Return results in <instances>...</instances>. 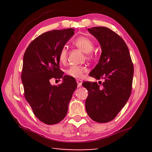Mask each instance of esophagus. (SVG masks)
Masks as SVG:
<instances>
[{
  "mask_svg": "<svg viewBox=\"0 0 152 152\" xmlns=\"http://www.w3.org/2000/svg\"><path fill=\"white\" fill-rule=\"evenodd\" d=\"M76 82H77V84H78V87H81L82 81L80 80H76Z\"/></svg>",
  "mask_w": 152,
  "mask_h": 152,
  "instance_id": "obj_1",
  "label": "esophagus"
}]
</instances>
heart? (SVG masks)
<instances>
[{
    "label": "heart",
    "instance_id": "obj_1",
    "mask_svg": "<svg viewBox=\"0 0 152 152\" xmlns=\"http://www.w3.org/2000/svg\"><path fill=\"white\" fill-rule=\"evenodd\" d=\"M73 44L86 53V59L92 58L91 52L94 50V43L88 37L82 36V37L76 38L73 42ZM67 58H68L67 49L66 48H63L61 50L60 55H59V60H60V63L64 64L67 61ZM87 70H88V69L86 66H71L66 70V74L74 78H81L83 76L84 74L86 72Z\"/></svg>",
    "mask_w": 152,
    "mask_h": 152
}]
</instances>
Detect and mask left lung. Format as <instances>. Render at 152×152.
Instances as JSON below:
<instances>
[{"mask_svg": "<svg viewBox=\"0 0 152 152\" xmlns=\"http://www.w3.org/2000/svg\"><path fill=\"white\" fill-rule=\"evenodd\" d=\"M101 45L99 63L89 75L104 79L102 86L96 82H84L88 95L85 102L87 114L94 121L107 123L114 119L132 93L133 65L129 51L120 36L104 27L88 29Z\"/></svg>", "mask_w": 152, "mask_h": 152, "instance_id": "8db88e82", "label": "left lung"}]
</instances>
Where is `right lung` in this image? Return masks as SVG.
I'll list each match as a JSON object with an SVG mask.
<instances>
[{"label": "right lung", "mask_w": 152, "mask_h": 152, "mask_svg": "<svg viewBox=\"0 0 152 152\" xmlns=\"http://www.w3.org/2000/svg\"><path fill=\"white\" fill-rule=\"evenodd\" d=\"M72 28L53 30L31 42L23 56L21 80L25 97L35 117L47 125L62 121L77 84L59 68L61 49L74 35ZM63 78V83L51 86L49 80Z\"/></svg>", "instance_id": "obj_1"}]
</instances>
